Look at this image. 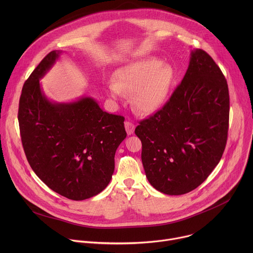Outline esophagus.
Segmentation results:
<instances>
[{
	"instance_id": "esophagus-1",
	"label": "esophagus",
	"mask_w": 253,
	"mask_h": 253,
	"mask_svg": "<svg viewBox=\"0 0 253 253\" xmlns=\"http://www.w3.org/2000/svg\"><path fill=\"white\" fill-rule=\"evenodd\" d=\"M125 129H126L127 134L131 135V134H133V132L135 130V125L130 121H125Z\"/></svg>"
}]
</instances>
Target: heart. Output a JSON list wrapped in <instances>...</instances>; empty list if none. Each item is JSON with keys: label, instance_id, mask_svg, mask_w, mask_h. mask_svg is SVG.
Instances as JSON below:
<instances>
[{"label": "heart", "instance_id": "heart-1", "mask_svg": "<svg viewBox=\"0 0 253 253\" xmlns=\"http://www.w3.org/2000/svg\"><path fill=\"white\" fill-rule=\"evenodd\" d=\"M175 70L157 58L149 57L128 63L117 70L115 80L108 84L113 98L124 92L133 94V105L143 114H150L162 107L175 81Z\"/></svg>", "mask_w": 253, "mask_h": 253}]
</instances>
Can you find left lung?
I'll use <instances>...</instances> for the list:
<instances>
[{
  "mask_svg": "<svg viewBox=\"0 0 253 253\" xmlns=\"http://www.w3.org/2000/svg\"><path fill=\"white\" fill-rule=\"evenodd\" d=\"M228 123L227 81L214 60L196 49L169 100L135 129L150 184L168 195L197 188L222 157Z\"/></svg>",
  "mask_w": 253,
  "mask_h": 253,
  "instance_id": "obj_1",
  "label": "left lung"
}]
</instances>
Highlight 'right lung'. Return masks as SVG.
Listing matches in <instances>:
<instances>
[{
    "instance_id": "1",
    "label": "right lung",
    "mask_w": 253,
    "mask_h": 253,
    "mask_svg": "<svg viewBox=\"0 0 253 253\" xmlns=\"http://www.w3.org/2000/svg\"><path fill=\"white\" fill-rule=\"evenodd\" d=\"M60 53L50 52L25 82L19 102L20 133L36 175L58 194L84 200L109 184L115 152L127 135L125 118L103 111L90 97L72 103L49 101L40 79Z\"/></svg>"
}]
</instances>
